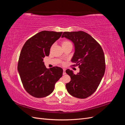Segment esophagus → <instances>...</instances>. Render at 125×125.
<instances>
[{
	"label": "esophagus",
	"mask_w": 125,
	"mask_h": 125,
	"mask_svg": "<svg viewBox=\"0 0 125 125\" xmlns=\"http://www.w3.org/2000/svg\"><path fill=\"white\" fill-rule=\"evenodd\" d=\"M66 73V70L65 69H63V74H65Z\"/></svg>",
	"instance_id": "34e87169"
}]
</instances>
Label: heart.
<instances>
[{
    "instance_id": "b5f03b06",
    "label": "heart",
    "mask_w": 125,
    "mask_h": 125,
    "mask_svg": "<svg viewBox=\"0 0 125 125\" xmlns=\"http://www.w3.org/2000/svg\"><path fill=\"white\" fill-rule=\"evenodd\" d=\"M69 43H71L68 40H64L62 42V46H65V45L68 44H69Z\"/></svg>"
}]
</instances>
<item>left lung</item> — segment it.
<instances>
[{"instance_id":"1","label":"left lung","mask_w":125,"mask_h":125,"mask_svg":"<svg viewBox=\"0 0 125 125\" xmlns=\"http://www.w3.org/2000/svg\"><path fill=\"white\" fill-rule=\"evenodd\" d=\"M63 37L73 43L75 51L71 61L75 63L73 66H79L80 68L77 74L69 69L66 70L71 78L66 89L71 95L85 99L95 91L104 76L103 51L97 42L85 32H64L62 37Z\"/></svg>"}]
</instances>
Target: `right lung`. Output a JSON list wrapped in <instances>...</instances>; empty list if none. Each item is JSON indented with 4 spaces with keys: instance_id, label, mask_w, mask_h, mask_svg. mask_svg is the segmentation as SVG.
I'll return each instance as SVG.
<instances>
[{
    "instance_id": "obj_1",
    "label": "right lung",
    "mask_w": 125,
    "mask_h": 125,
    "mask_svg": "<svg viewBox=\"0 0 125 125\" xmlns=\"http://www.w3.org/2000/svg\"><path fill=\"white\" fill-rule=\"evenodd\" d=\"M62 32L43 31L26 41L22 47L18 70L24 88L37 98L46 97L54 90L55 84L62 77L63 70L53 67L47 69L43 59L50 55V48Z\"/></svg>"
}]
</instances>
